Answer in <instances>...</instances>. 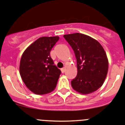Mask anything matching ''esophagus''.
Returning a JSON list of instances; mask_svg holds the SVG:
<instances>
[{"label":"esophagus","instance_id":"obj_1","mask_svg":"<svg viewBox=\"0 0 125 125\" xmlns=\"http://www.w3.org/2000/svg\"><path fill=\"white\" fill-rule=\"evenodd\" d=\"M61 72L62 73H64L65 72V71H66V68H62V69H61Z\"/></svg>","mask_w":125,"mask_h":125}]
</instances>
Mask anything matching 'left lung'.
Segmentation results:
<instances>
[{
  "label": "left lung",
  "mask_w": 125,
  "mask_h": 125,
  "mask_svg": "<svg viewBox=\"0 0 125 125\" xmlns=\"http://www.w3.org/2000/svg\"><path fill=\"white\" fill-rule=\"evenodd\" d=\"M74 52L78 74L71 81L75 91L83 94L92 93L103 84L108 70V59L100 42L81 33L64 35Z\"/></svg>",
  "instance_id": "left-lung-1"
}]
</instances>
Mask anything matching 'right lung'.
<instances>
[{
	"label": "right lung",
	"instance_id": "right-lung-1",
	"mask_svg": "<svg viewBox=\"0 0 125 125\" xmlns=\"http://www.w3.org/2000/svg\"><path fill=\"white\" fill-rule=\"evenodd\" d=\"M59 37H42L24 51L20 61L19 72L30 91L44 94L56 88L61 71L54 64L50 51Z\"/></svg>",
	"mask_w": 125,
	"mask_h": 125
}]
</instances>
